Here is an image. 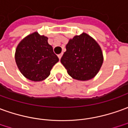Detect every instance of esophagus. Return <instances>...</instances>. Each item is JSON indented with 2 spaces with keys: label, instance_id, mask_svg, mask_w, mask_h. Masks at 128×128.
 Masks as SVG:
<instances>
[{
  "label": "esophagus",
  "instance_id": "obj_1",
  "mask_svg": "<svg viewBox=\"0 0 128 128\" xmlns=\"http://www.w3.org/2000/svg\"><path fill=\"white\" fill-rule=\"evenodd\" d=\"M62 54H59V55H58V57L59 60H60V58H61V57H62Z\"/></svg>",
  "mask_w": 128,
  "mask_h": 128
}]
</instances>
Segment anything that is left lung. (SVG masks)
I'll list each match as a JSON object with an SVG mask.
<instances>
[{
    "instance_id": "8db88e82",
    "label": "left lung",
    "mask_w": 128,
    "mask_h": 128,
    "mask_svg": "<svg viewBox=\"0 0 128 128\" xmlns=\"http://www.w3.org/2000/svg\"><path fill=\"white\" fill-rule=\"evenodd\" d=\"M60 62L70 76L86 81L99 72L103 62L102 52L91 37L82 33L70 40Z\"/></svg>"
}]
</instances>
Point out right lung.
<instances>
[{
	"mask_svg": "<svg viewBox=\"0 0 128 128\" xmlns=\"http://www.w3.org/2000/svg\"><path fill=\"white\" fill-rule=\"evenodd\" d=\"M48 38L33 32L24 39L16 47L15 60L23 75L33 82L45 79L52 67L59 60Z\"/></svg>",
	"mask_w": 128,
	"mask_h": 128,
	"instance_id": "add662e5",
	"label": "right lung"
}]
</instances>
